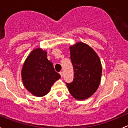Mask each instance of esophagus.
I'll use <instances>...</instances> for the list:
<instances>
[{
    "label": "esophagus",
    "instance_id": "obj_1",
    "mask_svg": "<svg viewBox=\"0 0 128 128\" xmlns=\"http://www.w3.org/2000/svg\"><path fill=\"white\" fill-rule=\"evenodd\" d=\"M60 76H61V77H62V76H63V72H60Z\"/></svg>",
    "mask_w": 128,
    "mask_h": 128
}]
</instances>
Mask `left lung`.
Returning a JSON list of instances; mask_svg holds the SVG:
<instances>
[{"instance_id": "left-lung-1", "label": "left lung", "mask_w": 128, "mask_h": 128, "mask_svg": "<svg viewBox=\"0 0 128 128\" xmlns=\"http://www.w3.org/2000/svg\"><path fill=\"white\" fill-rule=\"evenodd\" d=\"M74 80L66 83L70 93L77 100L92 96L100 82L102 65L96 52L87 44L78 42L70 46Z\"/></svg>"}]
</instances>
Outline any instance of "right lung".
Instances as JSON below:
<instances>
[{
    "label": "right lung",
    "mask_w": 128,
    "mask_h": 128,
    "mask_svg": "<svg viewBox=\"0 0 128 128\" xmlns=\"http://www.w3.org/2000/svg\"><path fill=\"white\" fill-rule=\"evenodd\" d=\"M24 87L37 97L46 95L60 75L54 70L53 63L47 59L46 52L34 50L26 60L21 70Z\"/></svg>",
    "instance_id": "right-lung-1"
}]
</instances>
